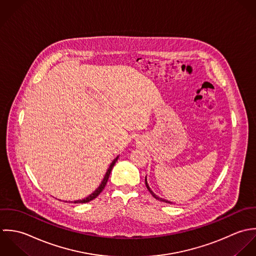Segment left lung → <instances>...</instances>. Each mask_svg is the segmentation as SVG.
Here are the masks:
<instances>
[{"instance_id": "1", "label": "left lung", "mask_w": 256, "mask_h": 256, "mask_svg": "<svg viewBox=\"0 0 256 256\" xmlns=\"http://www.w3.org/2000/svg\"><path fill=\"white\" fill-rule=\"evenodd\" d=\"M146 188H148V190L150 192V194L154 196V198L156 199V200H160L161 202H166V203H168V204H172L170 201H166V200H164V199H162V198H159L157 195H155L154 192L152 191V189L150 188V186H148V181H146Z\"/></svg>"}]
</instances>
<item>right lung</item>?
Instances as JSON below:
<instances>
[{"mask_svg":"<svg viewBox=\"0 0 256 256\" xmlns=\"http://www.w3.org/2000/svg\"><path fill=\"white\" fill-rule=\"evenodd\" d=\"M118 156H116L114 160H112V162L110 163V167H108V169L106 170V175H104V179H102V183L100 184V186L91 194V195H89L87 198H85V199H83V200H77V201H74L73 203H75V204H81V203H88V202H90V201H92V200H94L95 198H97L99 195H100V193L102 192V190H104V186H106V182H108V177H110V171H112V167H114V163L116 162V160H118Z\"/></svg>","mask_w":256,"mask_h":256,"instance_id":"right-lung-1","label":"right lung"}]
</instances>
